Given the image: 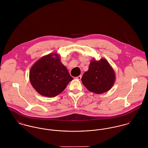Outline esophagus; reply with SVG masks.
Masks as SVG:
<instances>
[{
    "label": "esophagus",
    "mask_w": 148,
    "mask_h": 148,
    "mask_svg": "<svg viewBox=\"0 0 148 148\" xmlns=\"http://www.w3.org/2000/svg\"><path fill=\"white\" fill-rule=\"evenodd\" d=\"M82 75H80V76H79L75 77V79H77V80H80V79H82Z\"/></svg>",
    "instance_id": "1"
}]
</instances>
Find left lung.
<instances>
[{
	"mask_svg": "<svg viewBox=\"0 0 148 148\" xmlns=\"http://www.w3.org/2000/svg\"><path fill=\"white\" fill-rule=\"evenodd\" d=\"M115 80L114 71L106 59L99 61L95 59H92L88 70L82 78V82L86 89L96 94H101L109 90Z\"/></svg>",
	"mask_w": 148,
	"mask_h": 148,
	"instance_id": "8db88e82",
	"label": "left lung"
}]
</instances>
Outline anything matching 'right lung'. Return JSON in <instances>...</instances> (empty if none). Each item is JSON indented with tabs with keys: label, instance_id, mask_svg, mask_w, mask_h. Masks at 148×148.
Returning a JSON list of instances; mask_svg holds the SVG:
<instances>
[{
	"label": "right lung",
	"instance_id": "add662e5",
	"mask_svg": "<svg viewBox=\"0 0 148 148\" xmlns=\"http://www.w3.org/2000/svg\"><path fill=\"white\" fill-rule=\"evenodd\" d=\"M29 81L33 88L42 96L53 97L62 93L73 80L67 68L56 53L42 56L34 64L29 71Z\"/></svg>",
	"mask_w": 148,
	"mask_h": 148
}]
</instances>
